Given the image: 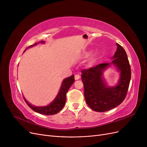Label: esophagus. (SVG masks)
<instances>
[{"mask_svg": "<svg viewBox=\"0 0 147 147\" xmlns=\"http://www.w3.org/2000/svg\"><path fill=\"white\" fill-rule=\"evenodd\" d=\"M80 76L79 75H75V80H78L80 79Z\"/></svg>", "mask_w": 147, "mask_h": 147, "instance_id": "esophagus-1", "label": "esophagus"}]
</instances>
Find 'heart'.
<instances>
[{"label": "heart", "mask_w": 147, "mask_h": 147, "mask_svg": "<svg viewBox=\"0 0 147 147\" xmlns=\"http://www.w3.org/2000/svg\"><path fill=\"white\" fill-rule=\"evenodd\" d=\"M90 52H88L87 53H86V54H84V57H88L89 55H90Z\"/></svg>", "instance_id": "obj_1"}]
</instances>
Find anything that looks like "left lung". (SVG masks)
Returning <instances> with one entry per match:
<instances>
[{
  "instance_id": "left-lung-1",
  "label": "left lung",
  "mask_w": 147,
  "mask_h": 147,
  "mask_svg": "<svg viewBox=\"0 0 147 147\" xmlns=\"http://www.w3.org/2000/svg\"><path fill=\"white\" fill-rule=\"evenodd\" d=\"M116 45L117 51L111 58L112 61L82 70L86 104L97 112H106L121 104L125 99L129 85L131 70L126 53L118 43ZM112 66L120 74L117 83L112 87L106 83L103 73Z\"/></svg>"
}]
</instances>
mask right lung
Listing matches in <instances>:
<instances>
[{"mask_svg":"<svg viewBox=\"0 0 147 147\" xmlns=\"http://www.w3.org/2000/svg\"><path fill=\"white\" fill-rule=\"evenodd\" d=\"M45 43V41H40L37 43H35L34 44V45H30L28 48H26L24 51H26V50H28V49L30 48L36 46L39 43L44 44ZM74 81H75L74 75H71V76L69 77L64 78L63 80V82H62L59 92L57 93V94L56 96L55 99L53 100L50 104H49L47 105L35 106L29 103V102L24 97H23L24 99L29 107L32 110H33L35 112L38 113L42 115H51L56 114L64 107V106L65 104L66 93L68 91L70 87L72 85V84L74 83Z\"/></svg>","mask_w":147,"mask_h":147,"instance_id":"1","label":"right lung"}]
</instances>
